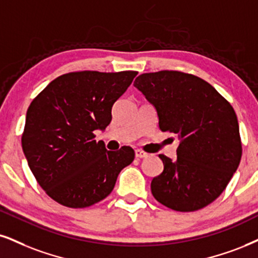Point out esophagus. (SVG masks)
Instances as JSON below:
<instances>
[{
    "instance_id": "obj_1",
    "label": "esophagus",
    "mask_w": 258,
    "mask_h": 258,
    "mask_svg": "<svg viewBox=\"0 0 258 258\" xmlns=\"http://www.w3.org/2000/svg\"><path fill=\"white\" fill-rule=\"evenodd\" d=\"M135 157L136 158H147L148 154L146 152L141 151V149H136L135 151Z\"/></svg>"
}]
</instances>
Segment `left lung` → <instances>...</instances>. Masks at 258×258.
Listing matches in <instances>:
<instances>
[{"label":"left lung","mask_w":258,"mask_h":258,"mask_svg":"<svg viewBox=\"0 0 258 258\" xmlns=\"http://www.w3.org/2000/svg\"><path fill=\"white\" fill-rule=\"evenodd\" d=\"M134 86L155 107L161 132L178 135L177 158L159 154L164 171L151 183L154 199L177 212L217 200L239 166L237 114L208 82L176 71L146 73Z\"/></svg>","instance_id":"obj_1"}]
</instances>
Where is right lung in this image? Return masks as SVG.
I'll use <instances>...</instances> for the list:
<instances>
[{"label":"right lung","mask_w":258,"mask_h":258,"mask_svg":"<svg viewBox=\"0 0 258 258\" xmlns=\"http://www.w3.org/2000/svg\"><path fill=\"white\" fill-rule=\"evenodd\" d=\"M138 72L63 74L34 98L26 113L22 151L47 195L71 208H85L112 191L117 177L133 163L134 149L112 152L94 140Z\"/></svg>","instance_id":"add662e5"}]
</instances>
